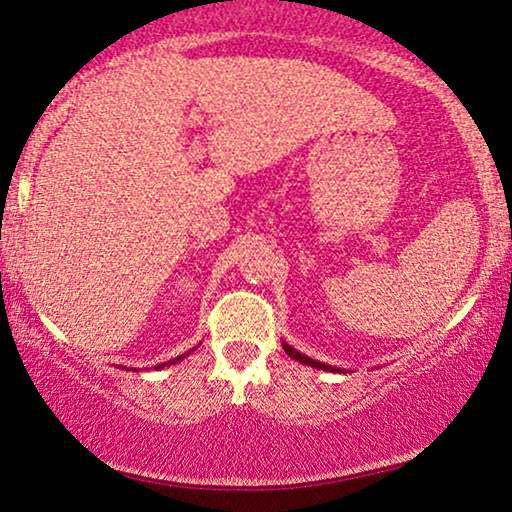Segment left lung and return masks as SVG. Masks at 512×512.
Returning <instances> with one entry per match:
<instances>
[{"label": "left lung", "mask_w": 512, "mask_h": 512, "mask_svg": "<svg viewBox=\"0 0 512 512\" xmlns=\"http://www.w3.org/2000/svg\"><path fill=\"white\" fill-rule=\"evenodd\" d=\"M282 347H284V352L291 356V359H296V361H300V363H305V366H310V368H319V370H328V373H335V370H338V373H347V370H342V368H335V366H328V363L314 361V359H310V356L300 354L298 349H293V347L289 345V342H282Z\"/></svg>", "instance_id": "left-lung-1"}]
</instances>
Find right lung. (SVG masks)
I'll list each match as a JSON object with an SVG mask.
<instances>
[{
    "label": "right lung",
    "instance_id": "1",
    "mask_svg": "<svg viewBox=\"0 0 512 512\" xmlns=\"http://www.w3.org/2000/svg\"><path fill=\"white\" fill-rule=\"evenodd\" d=\"M191 352H193V349H191ZM191 352L181 354V356H177V359H172V361H167V363H158V366H153V368H156V370H160V368H165V366H174V363H179L181 359H186V356H188V354H191Z\"/></svg>",
    "mask_w": 512,
    "mask_h": 512
}]
</instances>
